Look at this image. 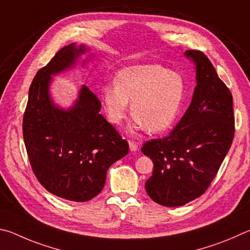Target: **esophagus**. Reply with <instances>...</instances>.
<instances>
[{
  "label": "esophagus",
  "instance_id": "34e87169",
  "mask_svg": "<svg viewBox=\"0 0 250 250\" xmlns=\"http://www.w3.org/2000/svg\"><path fill=\"white\" fill-rule=\"evenodd\" d=\"M128 145H129V149L130 151H136L138 149V144L136 142L133 141H128Z\"/></svg>",
  "mask_w": 250,
  "mask_h": 250
}]
</instances>
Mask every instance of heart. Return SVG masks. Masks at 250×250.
I'll list each match as a JSON object with an SVG mask.
<instances>
[{"label": "heart", "instance_id": "1", "mask_svg": "<svg viewBox=\"0 0 250 250\" xmlns=\"http://www.w3.org/2000/svg\"><path fill=\"white\" fill-rule=\"evenodd\" d=\"M185 87L179 72L157 63L136 64L122 69L115 82L101 87V99L112 124L125 120L132 101L135 127L161 133L176 121Z\"/></svg>", "mask_w": 250, "mask_h": 250}]
</instances>
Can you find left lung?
Returning a JSON list of instances; mask_svg holds the SVG:
<instances>
[{"mask_svg": "<svg viewBox=\"0 0 250 250\" xmlns=\"http://www.w3.org/2000/svg\"><path fill=\"white\" fill-rule=\"evenodd\" d=\"M196 86L190 106L168 136L144 144L154 163L147 194L164 207H182L202 195L220 169L234 138L233 96L202 51L187 50Z\"/></svg>", "mask_w": 250, "mask_h": 250, "instance_id": "left-lung-1", "label": "left lung"}]
</instances>
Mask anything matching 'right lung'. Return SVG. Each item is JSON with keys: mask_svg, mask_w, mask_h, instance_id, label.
<instances>
[{"mask_svg": "<svg viewBox=\"0 0 250 250\" xmlns=\"http://www.w3.org/2000/svg\"><path fill=\"white\" fill-rule=\"evenodd\" d=\"M89 50L72 42L39 70L23 118L24 143L35 176L50 193L73 202L98 195L108 168L129 150L128 143L100 114L101 102L89 87L82 85L67 108L51 98L52 77L73 69Z\"/></svg>", "mask_w": 250, "mask_h": 250, "instance_id": "obj_1", "label": "right lung"}]
</instances>
